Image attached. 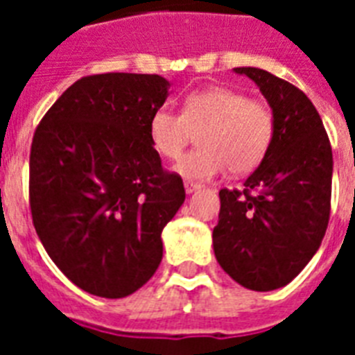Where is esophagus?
Masks as SVG:
<instances>
[{"mask_svg": "<svg viewBox=\"0 0 355 355\" xmlns=\"http://www.w3.org/2000/svg\"><path fill=\"white\" fill-rule=\"evenodd\" d=\"M184 188H186V193H193V191L200 189V184L193 182V180H184Z\"/></svg>", "mask_w": 355, "mask_h": 355, "instance_id": "1", "label": "esophagus"}]
</instances>
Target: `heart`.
<instances>
[{"label": "heart", "mask_w": 355, "mask_h": 355, "mask_svg": "<svg viewBox=\"0 0 355 355\" xmlns=\"http://www.w3.org/2000/svg\"><path fill=\"white\" fill-rule=\"evenodd\" d=\"M275 132V112L267 103L227 86L191 92L180 114L158 108L149 119L150 145L166 160H177L199 134V149L177 166L188 178H211L227 167L232 175L254 171L269 153Z\"/></svg>", "instance_id": "b5f03b06"}]
</instances>
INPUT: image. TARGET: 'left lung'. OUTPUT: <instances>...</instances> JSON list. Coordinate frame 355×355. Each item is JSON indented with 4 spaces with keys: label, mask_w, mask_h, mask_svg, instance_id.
<instances>
[{
    "label": "left lung",
    "mask_w": 355,
    "mask_h": 355,
    "mask_svg": "<svg viewBox=\"0 0 355 355\" xmlns=\"http://www.w3.org/2000/svg\"><path fill=\"white\" fill-rule=\"evenodd\" d=\"M275 112L269 153L243 189H221L214 252L252 291L287 286L319 250L330 221L331 145L317 108L297 86L259 68H236Z\"/></svg>",
    "instance_id": "1"
}]
</instances>
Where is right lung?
<instances>
[{
    "mask_svg": "<svg viewBox=\"0 0 355 355\" xmlns=\"http://www.w3.org/2000/svg\"><path fill=\"white\" fill-rule=\"evenodd\" d=\"M160 75L99 73L69 86L36 127L29 205L42 245L83 291L132 295L162 261V230L186 199L162 167L149 119L167 99Z\"/></svg>",
    "mask_w": 355,
    "mask_h": 355,
    "instance_id": "add662e5",
    "label": "right lung"
}]
</instances>
